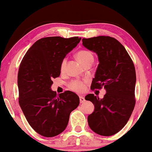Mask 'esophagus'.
Instances as JSON below:
<instances>
[{
	"mask_svg": "<svg viewBox=\"0 0 152 152\" xmlns=\"http://www.w3.org/2000/svg\"><path fill=\"white\" fill-rule=\"evenodd\" d=\"M80 103L85 102V98L83 96H80Z\"/></svg>",
	"mask_w": 152,
	"mask_h": 152,
	"instance_id": "obj_1",
	"label": "esophagus"
}]
</instances>
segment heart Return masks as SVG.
Returning a JSON list of instances; mask_svg holds the SVG:
<instances>
[{"label": "heart", "mask_w": 152, "mask_h": 152, "mask_svg": "<svg viewBox=\"0 0 152 152\" xmlns=\"http://www.w3.org/2000/svg\"><path fill=\"white\" fill-rule=\"evenodd\" d=\"M76 57L85 67L88 65H91L94 60L93 54L86 50H82L78 51L76 54ZM66 62H67V60L66 58L61 60V64H60V70L61 72L65 71ZM68 86L71 90L75 92L82 93L85 90V82L80 80H72L69 83Z\"/></svg>", "instance_id": "obj_1"}]
</instances>
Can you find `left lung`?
Returning a JSON list of instances; mask_svg holds the SVG:
<instances>
[{
	"label": "left lung",
	"mask_w": 152,
	"mask_h": 152,
	"mask_svg": "<svg viewBox=\"0 0 152 152\" xmlns=\"http://www.w3.org/2000/svg\"><path fill=\"white\" fill-rule=\"evenodd\" d=\"M82 44L97 54L99 62L91 90L104 87L107 91L102 99L93 94L85 97L95 106L94 111L88 116V125L97 134L112 136L125 126L134 111L136 82L134 64L124 47L113 37L82 39Z\"/></svg>",
	"instance_id": "left-lung-1"
}]
</instances>
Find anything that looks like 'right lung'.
Instances as JSON below:
<instances>
[{"mask_svg": "<svg viewBox=\"0 0 152 152\" xmlns=\"http://www.w3.org/2000/svg\"><path fill=\"white\" fill-rule=\"evenodd\" d=\"M81 38L50 37L39 39L20 62L18 72V102L35 132L50 138L63 132L70 114L80 104L78 95L70 91L59 95L51 90L53 79L60 75V64Z\"/></svg>", "mask_w": 152, "mask_h": 152, "instance_id": "right-lung-1", "label": "right lung"}]
</instances>
